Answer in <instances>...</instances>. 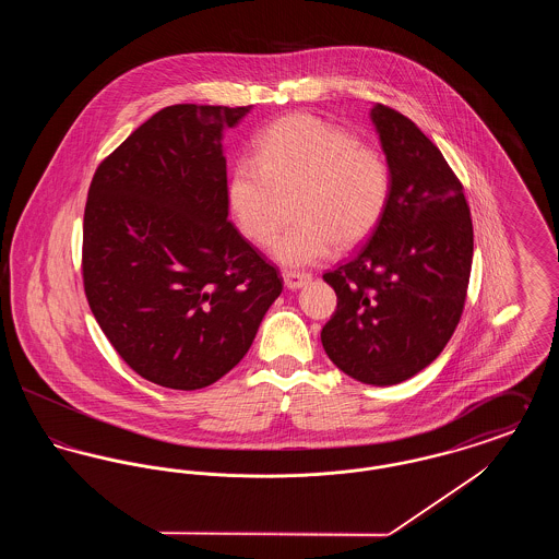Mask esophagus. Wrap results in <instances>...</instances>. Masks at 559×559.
Instances as JSON below:
<instances>
[{"label": "esophagus", "instance_id": "esophagus-1", "mask_svg": "<svg viewBox=\"0 0 559 559\" xmlns=\"http://www.w3.org/2000/svg\"><path fill=\"white\" fill-rule=\"evenodd\" d=\"M283 281H285V287H287V289H301V287L310 281V274L287 270V272H283Z\"/></svg>", "mask_w": 559, "mask_h": 559}]
</instances>
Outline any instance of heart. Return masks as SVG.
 <instances>
[{"mask_svg":"<svg viewBox=\"0 0 559 559\" xmlns=\"http://www.w3.org/2000/svg\"><path fill=\"white\" fill-rule=\"evenodd\" d=\"M253 151L255 159H239L230 169L228 207L245 239L266 245L278 228V194L295 190L297 219L270 249L283 266H310L335 242L352 247L367 239L388 207L392 171L385 155L314 115L272 121Z\"/></svg>","mask_w":559,"mask_h":559,"instance_id":"b5f03b06","label":"heart"}]
</instances>
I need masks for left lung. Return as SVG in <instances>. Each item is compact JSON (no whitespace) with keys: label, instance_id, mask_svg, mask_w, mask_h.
Listing matches in <instances>:
<instances>
[{"label":"left lung","instance_id":"1","mask_svg":"<svg viewBox=\"0 0 559 559\" xmlns=\"http://www.w3.org/2000/svg\"><path fill=\"white\" fill-rule=\"evenodd\" d=\"M371 119L392 192L369 240L322 274L337 308L320 340L352 379L394 385L449 344L467 297L474 226L463 185L426 133L383 105L371 108Z\"/></svg>","mask_w":559,"mask_h":559}]
</instances>
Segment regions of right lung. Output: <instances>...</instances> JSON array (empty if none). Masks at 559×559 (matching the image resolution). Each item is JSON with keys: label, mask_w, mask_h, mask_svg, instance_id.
<instances>
[{"label": "right lung", "mask_w": 559, "mask_h": 559, "mask_svg": "<svg viewBox=\"0 0 559 559\" xmlns=\"http://www.w3.org/2000/svg\"><path fill=\"white\" fill-rule=\"evenodd\" d=\"M249 108H160L90 185L87 304L117 354L163 388L201 390L235 369L283 292L228 222L222 132Z\"/></svg>", "instance_id": "add662e5"}]
</instances>
